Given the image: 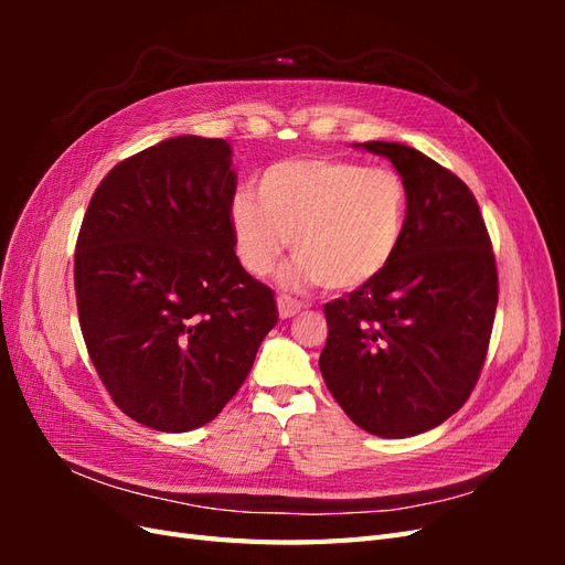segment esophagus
<instances>
[{"label": "esophagus", "instance_id": "obj_1", "mask_svg": "<svg viewBox=\"0 0 565 565\" xmlns=\"http://www.w3.org/2000/svg\"><path fill=\"white\" fill-rule=\"evenodd\" d=\"M301 309H306V303L295 299V297H287V295H280L278 297V313L280 318H292L297 316Z\"/></svg>", "mask_w": 565, "mask_h": 565}]
</instances>
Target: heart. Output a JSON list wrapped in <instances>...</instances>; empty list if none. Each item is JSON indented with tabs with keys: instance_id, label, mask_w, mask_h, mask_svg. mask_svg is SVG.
I'll return each instance as SVG.
<instances>
[{
	"instance_id": "heart-1",
	"label": "heart",
	"mask_w": 565,
	"mask_h": 565,
	"mask_svg": "<svg viewBox=\"0 0 565 565\" xmlns=\"http://www.w3.org/2000/svg\"><path fill=\"white\" fill-rule=\"evenodd\" d=\"M407 185L388 167L311 158L268 167L231 202V233L241 264L262 278L289 241L297 262L289 285L318 282L332 292L363 287L396 256L407 224Z\"/></svg>"
}]
</instances>
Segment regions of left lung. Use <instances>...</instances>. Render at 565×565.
Masks as SVG:
<instances>
[{
	"instance_id": "1",
	"label": "left lung",
	"mask_w": 565,
	"mask_h": 565,
	"mask_svg": "<svg viewBox=\"0 0 565 565\" xmlns=\"http://www.w3.org/2000/svg\"><path fill=\"white\" fill-rule=\"evenodd\" d=\"M407 185V224L393 262L351 295L324 303L320 372L361 429L407 438L467 403L481 377L498 309V266L469 185L424 152L386 141Z\"/></svg>"
}]
</instances>
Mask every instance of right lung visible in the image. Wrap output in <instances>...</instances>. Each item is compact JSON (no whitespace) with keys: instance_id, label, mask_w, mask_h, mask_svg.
Returning <instances> with one entry per match:
<instances>
[{"instance_id":"add662e5","label":"right lung","mask_w":565,"mask_h":565,"mask_svg":"<svg viewBox=\"0 0 565 565\" xmlns=\"http://www.w3.org/2000/svg\"><path fill=\"white\" fill-rule=\"evenodd\" d=\"M231 164L224 139L150 146L98 183L77 235L84 344L115 405L156 431L212 422L278 322L235 256Z\"/></svg>"}]
</instances>
